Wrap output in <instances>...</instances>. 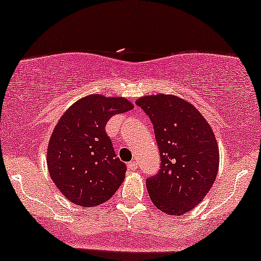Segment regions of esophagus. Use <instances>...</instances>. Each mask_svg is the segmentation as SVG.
Wrapping results in <instances>:
<instances>
[{
	"label": "esophagus",
	"mask_w": 261,
	"mask_h": 261,
	"mask_svg": "<svg viewBox=\"0 0 261 261\" xmlns=\"http://www.w3.org/2000/svg\"><path fill=\"white\" fill-rule=\"evenodd\" d=\"M127 167H128V170H130V172H134V170L138 169V162H136V161H132V162L128 163Z\"/></svg>",
	"instance_id": "obj_1"
}]
</instances>
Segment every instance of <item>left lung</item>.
<instances>
[{"instance_id":"8db88e82","label":"left lung","mask_w":261,"mask_h":261,"mask_svg":"<svg viewBox=\"0 0 261 261\" xmlns=\"http://www.w3.org/2000/svg\"><path fill=\"white\" fill-rule=\"evenodd\" d=\"M153 124L161 167L146 179L152 203L169 215L194 209L214 184L219 147L213 130L194 105L179 96L157 94L136 101Z\"/></svg>"}]
</instances>
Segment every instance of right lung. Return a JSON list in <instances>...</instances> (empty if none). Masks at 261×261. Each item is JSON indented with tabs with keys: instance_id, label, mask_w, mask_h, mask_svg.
I'll use <instances>...</instances> for the list:
<instances>
[{
	"instance_id": "obj_1",
	"label": "right lung",
	"mask_w": 261,
	"mask_h": 261,
	"mask_svg": "<svg viewBox=\"0 0 261 261\" xmlns=\"http://www.w3.org/2000/svg\"><path fill=\"white\" fill-rule=\"evenodd\" d=\"M121 96L91 94L70 106L58 121L47 150L49 175L70 202L94 207L111 198L127 167L116 156L105 125L133 109Z\"/></svg>"
}]
</instances>
